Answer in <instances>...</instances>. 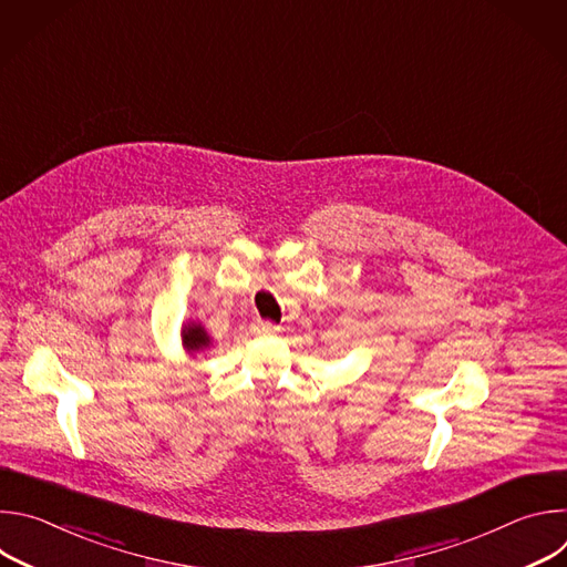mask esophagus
Wrapping results in <instances>:
<instances>
[{
  "instance_id": "obj_1",
  "label": "esophagus",
  "mask_w": 567,
  "mask_h": 567,
  "mask_svg": "<svg viewBox=\"0 0 567 567\" xmlns=\"http://www.w3.org/2000/svg\"><path fill=\"white\" fill-rule=\"evenodd\" d=\"M254 330L258 334H271V332L278 330V326H276V322H271V320H256L254 322Z\"/></svg>"
}]
</instances>
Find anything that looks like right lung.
Listing matches in <instances>:
<instances>
[{"instance_id": "1", "label": "right lung", "mask_w": 567, "mask_h": 567, "mask_svg": "<svg viewBox=\"0 0 567 567\" xmlns=\"http://www.w3.org/2000/svg\"><path fill=\"white\" fill-rule=\"evenodd\" d=\"M182 343L188 354H197L210 346V337L204 330L202 322H188V326H184L182 330Z\"/></svg>"}]
</instances>
